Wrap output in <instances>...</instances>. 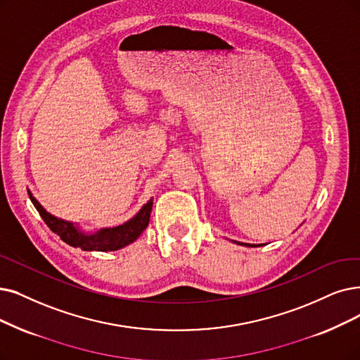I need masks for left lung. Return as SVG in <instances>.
<instances>
[{
    "instance_id": "left-lung-1",
    "label": "left lung",
    "mask_w": 360,
    "mask_h": 360,
    "mask_svg": "<svg viewBox=\"0 0 360 360\" xmlns=\"http://www.w3.org/2000/svg\"><path fill=\"white\" fill-rule=\"evenodd\" d=\"M233 243H238V245H242V247H262L263 243H258V245H255V243H243V242H238V240H232Z\"/></svg>"
}]
</instances>
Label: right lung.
Masks as SVG:
<instances>
[{"instance_id":"obj_1","label":"right lung","mask_w":360,"mask_h":360,"mask_svg":"<svg viewBox=\"0 0 360 360\" xmlns=\"http://www.w3.org/2000/svg\"><path fill=\"white\" fill-rule=\"evenodd\" d=\"M30 198L34 207L39 212L42 220L53 230L56 235H59L63 242L74 248H81L82 251H117L134 242L149 224L150 211L153 205V198L141 207V210L128 221L115 226V227H103L93 230V232H85V230L74 221H68L63 219L56 217L42 207L32 192L27 189Z\"/></svg>"}]
</instances>
